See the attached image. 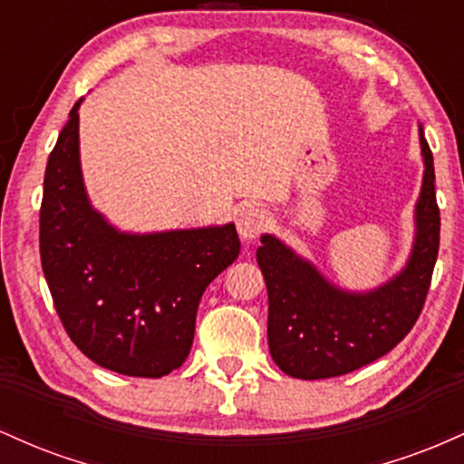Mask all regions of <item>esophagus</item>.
<instances>
[{
  "mask_svg": "<svg viewBox=\"0 0 464 464\" xmlns=\"http://www.w3.org/2000/svg\"><path fill=\"white\" fill-rule=\"evenodd\" d=\"M270 218L264 209H257V207H248L244 209L237 218V233L244 242H253L268 228Z\"/></svg>",
  "mask_w": 464,
  "mask_h": 464,
  "instance_id": "obj_1",
  "label": "esophagus"
}]
</instances>
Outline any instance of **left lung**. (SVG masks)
Masks as SVG:
<instances>
[{"label":"left lung","mask_w":464,"mask_h":464,"mask_svg":"<svg viewBox=\"0 0 464 464\" xmlns=\"http://www.w3.org/2000/svg\"><path fill=\"white\" fill-rule=\"evenodd\" d=\"M425 159L417 202V239L401 275L369 295H351L323 279L273 236L262 237L257 264L268 287V347L285 375L324 380L347 375L395 349L423 312L440 244L434 159Z\"/></svg>","instance_id":"obj_1"}]
</instances>
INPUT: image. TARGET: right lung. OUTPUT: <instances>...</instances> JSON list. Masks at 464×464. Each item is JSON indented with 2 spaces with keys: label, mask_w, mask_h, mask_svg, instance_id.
I'll return each mask as SVG.
<instances>
[{
  "label": "right lung",
  "mask_w": 464,
  "mask_h": 464,
  "mask_svg": "<svg viewBox=\"0 0 464 464\" xmlns=\"http://www.w3.org/2000/svg\"><path fill=\"white\" fill-rule=\"evenodd\" d=\"M78 106L45 168L39 250L47 287L89 360L121 375H168L189 355L205 287L237 259V231L227 225L126 236L106 225L80 177Z\"/></svg>",
  "instance_id": "1"
}]
</instances>
